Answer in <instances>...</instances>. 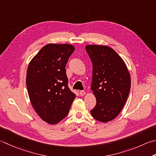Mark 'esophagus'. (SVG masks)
Segmentation results:
<instances>
[{
  "mask_svg": "<svg viewBox=\"0 0 156 156\" xmlns=\"http://www.w3.org/2000/svg\"><path fill=\"white\" fill-rule=\"evenodd\" d=\"M85 94H86V93H85V91H84V90H80V94L81 96L84 95Z\"/></svg>",
  "mask_w": 156,
  "mask_h": 156,
  "instance_id": "obj_1",
  "label": "esophagus"
}]
</instances>
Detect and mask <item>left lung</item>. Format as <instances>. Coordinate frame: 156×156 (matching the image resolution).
Returning a JSON list of instances; mask_svg holds the SVG:
<instances>
[{
    "label": "left lung",
    "instance_id": "left-lung-1",
    "mask_svg": "<svg viewBox=\"0 0 156 156\" xmlns=\"http://www.w3.org/2000/svg\"><path fill=\"white\" fill-rule=\"evenodd\" d=\"M93 63L91 90L97 103L90 111L101 122L114 120L126 103L130 90V76L123 59L113 48L102 45H87Z\"/></svg>",
    "mask_w": 156,
    "mask_h": 156
}]
</instances>
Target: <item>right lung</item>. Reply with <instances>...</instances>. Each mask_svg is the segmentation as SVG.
<instances>
[{"mask_svg": "<svg viewBox=\"0 0 156 156\" xmlns=\"http://www.w3.org/2000/svg\"><path fill=\"white\" fill-rule=\"evenodd\" d=\"M74 47L48 44L28 65L26 86L29 98L42 120L55 124L68 114L76 94L68 87L66 66Z\"/></svg>", "mask_w": 156, "mask_h": 156, "instance_id": "1", "label": "right lung"}]
</instances>
